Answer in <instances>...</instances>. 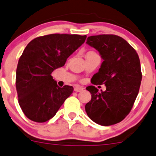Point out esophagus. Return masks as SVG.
Wrapping results in <instances>:
<instances>
[{"mask_svg":"<svg viewBox=\"0 0 156 156\" xmlns=\"http://www.w3.org/2000/svg\"><path fill=\"white\" fill-rule=\"evenodd\" d=\"M83 90H84V87H80V86H76V87H75V91H76V92L82 91Z\"/></svg>","mask_w":156,"mask_h":156,"instance_id":"esophagus-1","label":"esophagus"}]
</instances>
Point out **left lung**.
I'll list each match as a JSON object with an SVG mask.
<instances>
[{"label":"left lung","mask_w":156,"mask_h":156,"mask_svg":"<svg viewBox=\"0 0 156 156\" xmlns=\"http://www.w3.org/2000/svg\"><path fill=\"white\" fill-rule=\"evenodd\" d=\"M87 45L99 52L104 62L91 83L105 84L101 92L95 86L86 87L91 99L85 111L91 120L102 126L120 123L129 114L133 106L142 81L139 55L122 37L103 34L89 36Z\"/></svg>","instance_id":"obj_1"}]
</instances>
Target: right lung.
Returning a JSON list of instances; mask_svg holds the SVG:
<instances>
[{
    "instance_id": "obj_1",
    "label": "right lung",
    "mask_w": 156,
    "mask_h": 156,
    "mask_svg": "<svg viewBox=\"0 0 156 156\" xmlns=\"http://www.w3.org/2000/svg\"><path fill=\"white\" fill-rule=\"evenodd\" d=\"M86 37L55 33L35 38L26 46L16 68V88L27 118L37 123L48 121L72 94L73 87H58L51 74L65 66Z\"/></svg>"
}]
</instances>
